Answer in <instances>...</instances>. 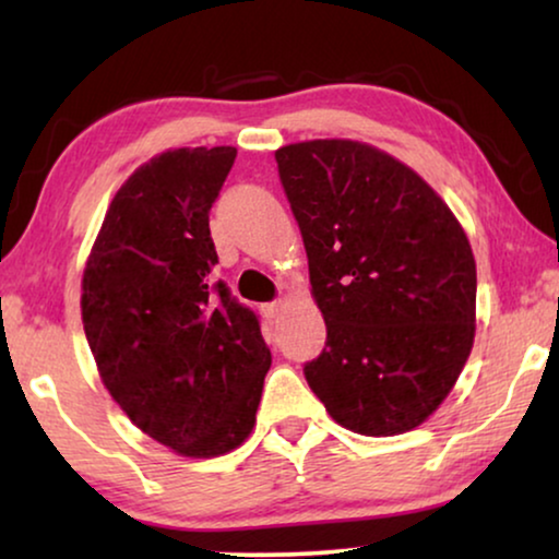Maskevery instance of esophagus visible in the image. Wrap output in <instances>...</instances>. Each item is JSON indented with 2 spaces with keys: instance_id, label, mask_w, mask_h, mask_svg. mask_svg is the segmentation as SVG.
I'll return each instance as SVG.
<instances>
[{
  "instance_id": "1",
  "label": "esophagus",
  "mask_w": 559,
  "mask_h": 559,
  "mask_svg": "<svg viewBox=\"0 0 559 559\" xmlns=\"http://www.w3.org/2000/svg\"><path fill=\"white\" fill-rule=\"evenodd\" d=\"M262 312L266 320H274L282 312V302H266V305H262Z\"/></svg>"
}]
</instances>
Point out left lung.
I'll return each instance as SVG.
<instances>
[{"label":"left lung","instance_id":"8db88e82","mask_svg":"<svg viewBox=\"0 0 559 559\" xmlns=\"http://www.w3.org/2000/svg\"><path fill=\"white\" fill-rule=\"evenodd\" d=\"M274 157L328 328L305 366L312 394L350 432L415 430L453 392L476 338V259L461 221L373 144L308 140Z\"/></svg>","mask_w":559,"mask_h":559}]
</instances>
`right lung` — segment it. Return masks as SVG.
Listing matches in <instances>:
<instances>
[{"instance_id": "1", "label": "right lung", "mask_w": 559, "mask_h": 559, "mask_svg": "<svg viewBox=\"0 0 559 559\" xmlns=\"http://www.w3.org/2000/svg\"><path fill=\"white\" fill-rule=\"evenodd\" d=\"M236 147L165 150L114 193L81 280L98 377L144 435L186 457L231 453L257 425L272 354L211 285L209 213Z\"/></svg>"}]
</instances>
